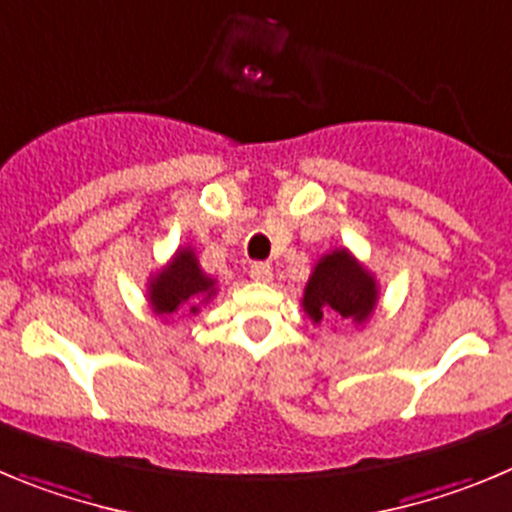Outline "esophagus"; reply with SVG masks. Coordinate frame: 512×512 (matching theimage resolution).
Here are the masks:
<instances>
[{"instance_id":"34e87169","label":"esophagus","mask_w":512,"mask_h":512,"mask_svg":"<svg viewBox=\"0 0 512 512\" xmlns=\"http://www.w3.org/2000/svg\"><path fill=\"white\" fill-rule=\"evenodd\" d=\"M250 278L257 280V283H270L273 280V267H270V262H255L250 267Z\"/></svg>"}]
</instances>
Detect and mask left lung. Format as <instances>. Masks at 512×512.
Here are the masks:
<instances>
[{"label": "left lung", "instance_id": "left-lung-1", "mask_svg": "<svg viewBox=\"0 0 512 512\" xmlns=\"http://www.w3.org/2000/svg\"><path fill=\"white\" fill-rule=\"evenodd\" d=\"M301 306L313 324L324 319L362 324L377 306V280L352 252L334 250L313 267Z\"/></svg>", "mask_w": 512, "mask_h": 512}]
</instances>
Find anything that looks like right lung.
I'll list each match as a JSON object with an SVG mask.
<instances>
[{"label": "right lung", "instance_id": "add662e5", "mask_svg": "<svg viewBox=\"0 0 512 512\" xmlns=\"http://www.w3.org/2000/svg\"><path fill=\"white\" fill-rule=\"evenodd\" d=\"M214 293L216 280L201 270L191 247H181L147 285L150 306L163 319H170L173 313L186 311V308L191 313H199V303H206Z\"/></svg>", "mask_w": 512, "mask_h": 512}]
</instances>
